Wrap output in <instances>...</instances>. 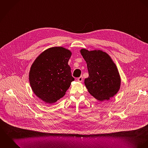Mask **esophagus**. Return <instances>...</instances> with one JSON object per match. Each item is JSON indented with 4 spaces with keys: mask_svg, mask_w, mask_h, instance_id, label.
Here are the masks:
<instances>
[{
    "mask_svg": "<svg viewBox=\"0 0 148 148\" xmlns=\"http://www.w3.org/2000/svg\"><path fill=\"white\" fill-rule=\"evenodd\" d=\"M77 80L79 82L82 83V81H83V76H80V77H78V78L77 79Z\"/></svg>",
    "mask_w": 148,
    "mask_h": 148,
    "instance_id": "esophagus-1",
    "label": "esophagus"
}]
</instances>
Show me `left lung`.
Listing matches in <instances>:
<instances>
[{
  "instance_id": "1",
  "label": "left lung",
  "mask_w": 148,
  "mask_h": 148,
  "mask_svg": "<svg viewBox=\"0 0 148 148\" xmlns=\"http://www.w3.org/2000/svg\"><path fill=\"white\" fill-rule=\"evenodd\" d=\"M86 63L89 76L84 84L89 93L96 100H108L120 89L121 77L110 56L101 50L80 51Z\"/></svg>"
}]
</instances>
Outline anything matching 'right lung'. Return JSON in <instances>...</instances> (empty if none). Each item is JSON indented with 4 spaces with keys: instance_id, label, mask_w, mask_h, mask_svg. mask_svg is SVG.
Here are the masks:
<instances>
[{
    "instance_id": "add662e5",
    "label": "right lung",
    "mask_w": 148,
    "mask_h": 148,
    "mask_svg": "<svg viewBox=\"0 0 148 148\" xmlns=\"http://www.w3.org/2000/svg\"><path fill=\"white\" fill-rule=\"evenodd\" d=\"M72 52L63 47H53L42 52L32 64L29 81L35 95L52 104L65 95L72 76L68 61Z\"/></svg>"
}]
</instances>
